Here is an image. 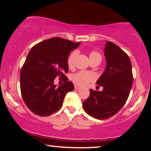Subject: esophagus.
Here are the masks:
<instances>
[{"mask_svg":"<svg viewBox=\"0 0 151 151\" xmlns=\"http://www.w3.org/2000/svg\"><path fill=\"white\" fill-rule=\"evenodd\" d=\"M80 88H81V86H78V85H77V84H75V85H74V89H80Z\"/></svg>","mask_w":151,"mask_h":151,"instance_id":"obj_1","label":"esophagus"}]
</instances>
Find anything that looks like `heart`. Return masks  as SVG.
I'll return each mask as SVG.
<instances>
[{
	"instance_id": "1",
	"label": "heart",
	"mask_w": 151,
	"mask_h": 151,
	"mask_svg": "<svg viewBox=\"0 0 151 151\" xmlns=\"http://www.w3.org/2000/svg\"><path fill=\"white\" fill-rule=\"evenodd\" d=\"M77 52L76 51L72 52L69 56L68 60H67V65L70 67H72L74 64V60H75L76 56H77ZM99 58L101 59V55L96 51H92L89 54L90 60L93 59ZM71 80H72L74 84L79 86H84L88 84L90 82L95 81L96 79V76L93 72H89V71H80L77 73L72 74L70 77Z\"/></svg>"
}]
</instances>
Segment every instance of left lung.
Here are the masks:
<instances>
[{
  "label": "left lung",
  "instance_id": "1",
  "mask_svg": "<svg viewBox=\"0 0 151 151\" xmlns=\"http://www.w3.org/2000/svg\"><path fill=\"white\" fill-rule=\"evenodd\" d=\"M105 71L96 81L101 91L90 89L89 98L83 102L86 114L97 119H106L117 114L129 98L133 84L131 62L125 52L107 41L104 48Z\"/></svg>",
  "mask_w": 151,
  "mask_h": 151
}]
</instances>
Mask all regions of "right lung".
Here are the masks:
<instances>
[{"mask_svg": "<svg viewBox=\"0 0 151 151\" xmlns=\"http://www.w3.org/2000/svg\"><path fill=\"white\" fill-rule=\"evenodd\" d=\"M79 44L52 37L37 43L29 52L20 72V91L32 113L47 116L62 106L65 95L74 89L73 83L65 76L69 71L67 60ZM58 76L65 81L58 88L53 84Z\"/></svg>", "mask_w": 151, "mask_h": 151, "instance_id": "obj_1", "label": "right lung"}]
</instances>
